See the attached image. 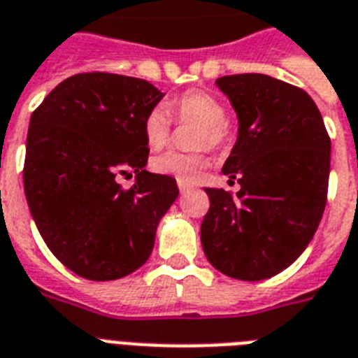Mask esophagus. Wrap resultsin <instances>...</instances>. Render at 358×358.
Instances as JSON below:
<instances>
[{
	"mask_svg": "<svg viewBox=\"0 0 358 358\" xmlns=\"http://www.w3.org/2000/svg\"><path fill=\"white\" fill-rule=\"evenodd\" d=\"M178 189H180V193L185 194V193H189L191 189H193V185L185 184V182H178Z\"/></svg>",
	"mask_w": 358,
	"mask_h": 358,
	"instance_id": "esophagus-1",
	"label": "esophagus"
}]
</instances>
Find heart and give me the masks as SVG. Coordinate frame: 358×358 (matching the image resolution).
<instances>
[{
    "instance_id": "obj_1",
    "label": "heart",
    "mask_w": 358,
    "mask_h": 358,
    "mask_svg": "<svg viewBox=\"0 0 358 358\" xmlns=\"http://www.w3.org/2000/svg\"><path fill=\"white\" fill-rule=\"evenodd\" d=\"M174 119L178 123H193L199 129L194 130L193 149H224L231 141V127L226 121V106L215 95L193 90L185 92L171 103ZM171 134V117L162 106H154L143 121L145 141L150 149H162ZM209 158L204 152H169L159 154L150 159L154 173L173 176L178 182L194 184L200 174L208 169Z\"/></svg>"
}]
</instances>
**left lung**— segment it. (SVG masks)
<instances>
[{"label": "left lung", "mask_w": 358, "mask_h": 358, "mask_svg": "<svg viewBox=\"0 0 358 358\" xmlns=\"http://www.w3.org/2000/svg\"><path fill=\"white\" fill-rule=\"evenodd\" d=\"M219 86L239 117L222 173L241 189L206 187L200 226L208 261L222 274L259 281L294 263L320 224L331 139L307 92L261 73L226 75Z\"/></svg>", "instance_id": "obj_1"}]
</instances>
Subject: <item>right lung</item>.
Wrapping results in <instances>:
<instances>
[{"label":"right lung","instance_id":"obj_1","mask_svg":"<svg viewBox=\"0 0 358 358\" xmlns=\"http://www.w3.org/2000/svg\"><path fill=\"white\" fill-rule=\"evenodd\" d=\"M164 94L143 78L78 73L31 115L23 187L36 228L64 266L92 281L149 259L159 219L178 196L173 176L145 171V115ZM136 173L120 187L119 173Z\"/></svg>","mask_w":358,"mask_h":358}]
</instances>
